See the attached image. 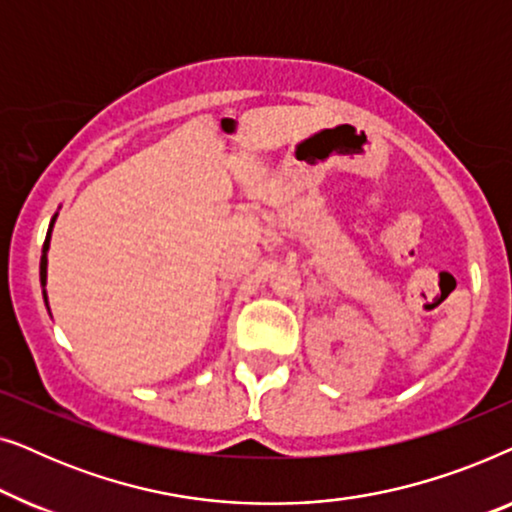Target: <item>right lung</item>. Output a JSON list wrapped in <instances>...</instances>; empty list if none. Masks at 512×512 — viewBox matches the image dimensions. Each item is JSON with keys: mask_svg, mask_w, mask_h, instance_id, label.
<instances>
[{"mask_svg": "<svg viewBox=\"0 0 512 512\" xmlns=\"http://www.w3.org/2000/svg\"><path fill=\"white\" fill-rule=\"evenodd\" d=\"M58 219V214L51 219V226H48V235H46V242H44V251H41V263H39V277H41V286H46V265H48V258H46V251L51 247V230H53V223ZM44 300H46V291H44Z\"/></svg>", "mask_w": 512, "mask_h": 512, "instance_id": "1", "label": "right lung"}]
</instances>
